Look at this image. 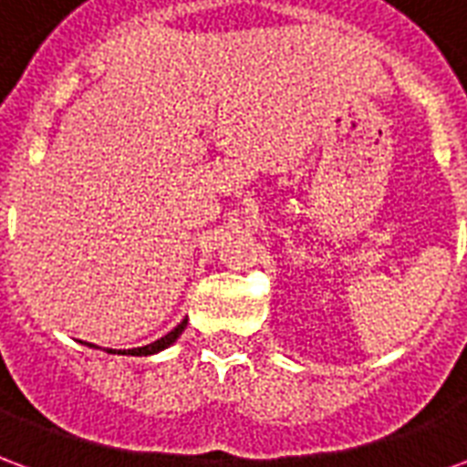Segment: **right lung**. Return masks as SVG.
Here are the masks:
<instances>
[{
	"label": "right lung",
	"mask_w": 467,
	"mask_h": 467,
	"mask_svg": "<svg viewBox=\"0 0 467 467\" xmlns=\"http://www.w3.org/2000/svg\"><path fill=\"white\" fill-rule=\"evenodd\" d=\"M184 327H187V317H184L182 323L177 325V327H172V330L164 335V337H160V340H154V343L142 345V348H132V350H112V348H105V352H109V355H137V358L157 355V352L167 350L170 345L177 343V337H180V335L184 333ZM82 345H87V348H97V345H92V343H82ZM97 350H102V348H97Z\"/></svg>",
	"instance_id": "obj_1"
}]
</instances>
